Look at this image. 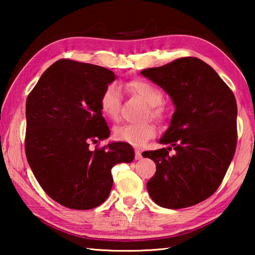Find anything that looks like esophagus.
Returning <instances> with one entry per match:
<instances>
[{
  "label": "esophagus",
  "instance_id": "1",
  "mask_svg": "<svg viewBox=\"0 0 255 255\" xmlns=\"http://www.w3.org/2000/svg\"><path fill=\"white\" fill-rule=\"evenodd\" d=\"M141 157H143V156H141V153L139 152V150L135 149V159H136V161H137V159H140Z\"/></svg>",
  "mask_w": 255,
  "mask_h": 255
}]
</instances>
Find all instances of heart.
Returning a JSON list of instances; mask_svg holds the SVG:
<instances>
[{
  "label": "heart",
  "mask_w": 255,
  "mask_h": 255,
  "mask_svg": "<svg viewBox=\"0 0 255 255\" xmlns=\"http://www.w3.org/2000/svg\"><path fill=\"white\" fill-rule=\"evenodd\" d=\"M125 88L147 103L148 116L159 120V122L164 119L165 110L162 107L164 96L157 86H155L148 81L136 79L127 82L125 84ZM99 106H100L102 115L106 118L111 120V122H117L119 119L120 107H122V97H120V91L117 85L109 84L106 86V89L101 93ZM156 126L152 123L144 125L126 124L116 128L114 130V136L116 140L124 141V143L139 147L156 136Z\"/></svg>",
  "instance_id": "obj_1"
}]
</instances>
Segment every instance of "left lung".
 I'll return each mask as SVG.
<instances>
[{
  "instance_id": "left-lung-1",
  "label": "left lung",
  "mask_w": 255,
  "mask_h": 255,
  "mask_svg": "<svg viewBox=\"0 0 255 255\" xmlns=\"http://www.w3.org/2000/svg\"><path fill=\"white\" fill-rule=\"evenodd\" d=\"M140 73L165 90L175 105L170 127L159 140L170 147L141 154L156 164L146 185L149 196L169 209L199 204L218 189L235 154L234 93L213 67L196 57ZM172 148L174 155L168 153Z\"/></svg>"
}]
</instances>
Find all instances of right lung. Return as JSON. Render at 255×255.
Here are the masks:
<instances>
[{"instance_id": "1", "label": "right lung", "mask_w": 255, "mask_h": 255, "mask_svg": "<svg viewBox=\"0 0 255 255\" xmlns=\"http://www.w3.org/2000/svg\"><path fill=\"white\" fill-rule=\"evenodd\" d=\"M115 79L108 68L59 59L27 98V161L42 190L66 208L86 210L103 204L114 182L112 167L135 157L123 141L89 148L110 136L99 100Z\"/></svg>"}]
</instances>
